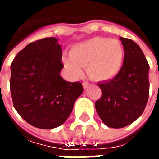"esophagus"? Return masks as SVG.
I'll return each instance as SVG.
<instances>
[{
	"mask_svg": "<svg viewBox=\"0 0 159 159\" xmlns=\"http://www.w3.org/2000/svg\"><path fill=\"white\" fill-rule=\"evenodd\" d=\"M89 85H90V83H88V82H83V89H86L89 86Z\"/></svg>",
	"mask_w": 159,
	"mask_h": 159,
	"instance_id": "obj_1",
	"label": "esophagus"
}]
</instances>
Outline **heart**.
<instances>
[{
    "mask_svg": "<svg viewBox=\"0 0 159 159\" xmlns=\"http://www.w3.org/2000/svg\"><path fill=\"white\" fill-rule=\"evenodd\" d=\"M124 59L123 44L117 39L96 36L78 43L70 51V57L63 59L71 75H83L82 67L94 81L112 79L122 69Z\"/></svg>",
    "mask_w": 159,
    "mask_h": 159,
    "instance_id": "b5f03b06",
    "label": "heart"
}]
</instances>
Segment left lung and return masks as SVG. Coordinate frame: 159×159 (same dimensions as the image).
<instances>
[{
    "mask_svg": "<svg viewBox=\"0 0 159 159\" xmlns=\"http://www.w3.org/2000/svg\"><path fill=\"white\" fill-rule=\"evenodd\" d=\"M124 49L122 69L112 79L99 83L102 94L95 102L97 113L107 126L129 125L145 110L149 97V65L132 40L120 37Z\"/></svg>",
    "mask_w": 159,
    "mask_h": 159,
    "instance_id": "1",
    "label": "left lung"
}]
</instances>
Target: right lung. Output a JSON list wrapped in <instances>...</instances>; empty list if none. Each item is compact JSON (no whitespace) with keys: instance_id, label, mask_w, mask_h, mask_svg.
Segmentation results:
<instances>
[{"instance_id":"obj_1","label":"right lung","mask_w":159,"mask_h":159,"mask_svg":"<svg viewBox=\"0 0 159 159\" xmlns=\"http://www.w3.org/2000/svg\"><path fill=\"white\" fill-rule=\"evenodd\" d=\"M62 48L55 37L26 46L11 64L10 90L15 110L28 123L42 129L60 126L82 94L79 82L60 76Z\"/></svg>"}]
</instances>
